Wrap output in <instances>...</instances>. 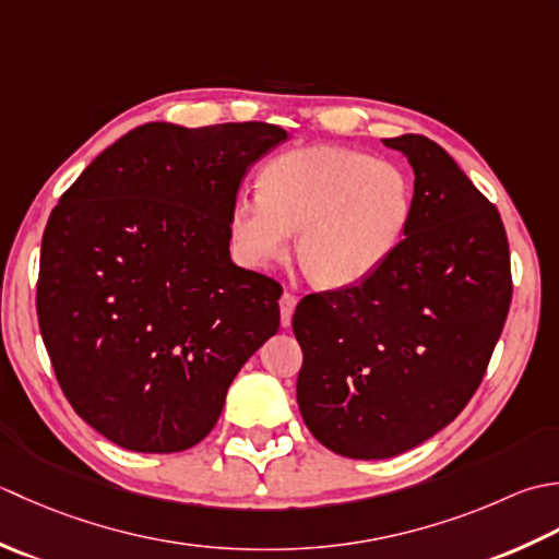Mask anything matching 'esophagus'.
<instances>
[{
	"instance_id": "esophagus-1",
	"label": "esophagus",
	"mask_w": 559,
	"mask_h": 559,
	"mask_svg": "<svg viewBox=\"0 0 559 559\" xmlns=\"http://www.w3.org/2000/svg\"><path fill=\"white\" fill-rule=\"evenodd\" d=\"M294 309H296V296L292 292H284L282 299H280V318H282V325L284 328L292 323Z\"/></svg>"
}]
</instances>
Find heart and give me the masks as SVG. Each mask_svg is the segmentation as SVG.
Here are the masks:
<instances>
[{"label": "heart", "mask_w": 559, "mask_h": 559, "mask_svg": "<svg viewBox=\"0 0 559 559\" xmlns=\"http://www.w3.org/2000/svg\"><path fill=\"white\" fill-rule=\"evenodd\" d=\"M407 170L340 144H313L272 156L258 192H238L226 214L236 258L267 267L296 236V260L316 287H347L389 260L413 219Z\"/></svg>", "instance_id": "1"}]
</instances>
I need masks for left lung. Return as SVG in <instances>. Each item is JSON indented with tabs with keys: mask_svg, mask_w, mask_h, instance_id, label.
Segmentation results:
<instances>
[{
	"mask_svg": "<svg viewBox=\"0 0 559 559\" xmlns=\"http://www.w3.org/2000/svg\"><path fill=\"white\" fill-rule=\"evenodd\" d=\"M415 170L407 234L352 287L304 296L296 401L306 427L347 459H391L468 405L509 313V241L497 207L437 142L383 140Z\"/></svg>",
	"mask_w": 559,
	"mask_h": 559,
	"instance_id": "1",
	"label": "left lung"
}]
</instances>
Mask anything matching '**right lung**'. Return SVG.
Wrapping results in <instances>:
<instances>
[{"instance_id":"obj_1","label":"right lung","mask_w":559,"mask_h":559,"mask_svg":"<svg viewBox=\"0 0 559 559\" xmlns=\"http://www.w3.org/2000/svg\"><path fill=\"white\" fill-rule=\"evenodd\" d=\"M284 140L267 122L142 124L52 210L40 335L74 413L118 447H195L277 333L282 287L231 263L226 214L246 168Z\"/></svg>"}]
</instances>
